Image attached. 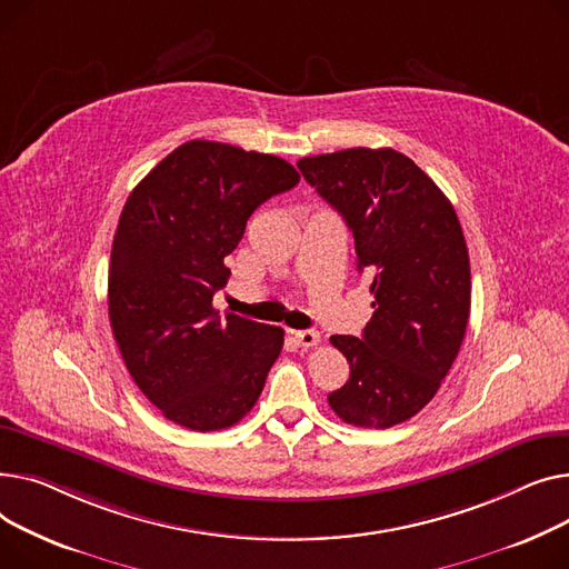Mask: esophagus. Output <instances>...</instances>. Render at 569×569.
Segmentation results:
<instances>
[{
  "mask_svg": "<svg viewBox=\"0 0 569 569\" xmlns=\"http://www.w3.org/2000/svg\"><path fill=\"white\" fill-rule=\"evenodd\" d=\"M293 340L300 345V347H306V349H310V347H315V345H319V340H321V336L317 330H312V328H308V330H293Z\"/></svg>",
  "mask_w": 569,
  "mask_h": 569,
  "instance_id": "34e87169",
  "label": "esophagus"
}]
</instances>
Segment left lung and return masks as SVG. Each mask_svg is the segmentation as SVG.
I'll list each match as a JSON object with an SVG mask.
<instances>
[{
  "instance_id": "1",
  "label": "left lung",
  "mask_w": 569,
  "mask_h": 569,
  "mask_svg": "<svg viewBox=\"0 0 569 569\" xmlns=\"http://www.w3.org/2000/svg\"><path fill=\"white\" fill-rule=\"evenodd\" d=\"M306 181L353 233L358 271L372 278L362 336H332L349 381L328 395L345 422L388 429L437 395L471 312V266L450 199L395 149H345L298 160Z\"/></svg>"
}]
</instances>
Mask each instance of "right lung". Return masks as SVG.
Instances as JSON below:
<instances>
[{
  "instance_id": "add662e5",
  "label": "right lung",
  "mask_w": 569,
  "mask_h": 569,
  "mask_svg": "<svg viewBox=\"0 0 569 569\" xmlns=\"http://www.w3.org/2000/svg\"><path fill=\"white\" fill-rule=\"evenodd\" d=\"M298 181L278 156L190 140L128 194L110 257V323L132 381L167 420L216 431L259 399L284 330L220 317L213 293L254 209Z\"/></svg>"
}]
</instances>
